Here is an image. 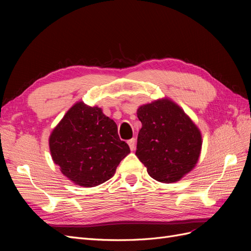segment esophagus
Wrapping results in <instances>:
<instances>
[{"label": "esophagus", "instance_id": "1", "mask_svg": "<svg viewBox=\"0 0 251 251\" xmlns=\"http://www.w3.org/2000/svg\"><path fill=\"white\" fill-rule=\"evenodd\" d=\"M127 144L128 147H130L131 151H134L135 150V147H136V139L135 138H132L127 141Z\"/></svg>", "mask_w": 251, "mask_h": 251}]
</instances>
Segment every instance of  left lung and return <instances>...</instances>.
Returning <instances> with one entry per match:
<instances>
[{
    "instance_id": "left-lung-1",
    "label": "left lung",
    "mask_w": 251,
    "mask_h": 251,
    "mask_svg": "<svg viewBox=\"0 0 251 251\" xmlns=\"http://www.w3.org/2000/svg\"><path fill=\"white\" fill-rule=\"evenodd\" d=\"M136 156L150 176L164 183L177 182L199 160L202 135L194 121L170 98L142 104Z\"/></svg>"
}]
</instances>
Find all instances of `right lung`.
<instances>
[{"mask_svg": "<svg viewBox=\"0 0 251 251\" xmlns=\"http://www.w3.org/2000/svg\"><path fill=\"white\" fill-rule=\"evenodd\" d=\"M52 160L64 176L94 187L114 176L130 148L119 139L117 125L98 107L78 101L68 110L49 137Z\"/></svg>", "mask_w": 251, "mask_h": 251, "instance_id": "1", "label": "right lung"}]
</instances>
